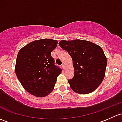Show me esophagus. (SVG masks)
<instances>
[{"mask_svg":"<svg viewBox=\"0 0 122 122\" xmlns=\"http://www.w3.org/2000/svg\"><path fill=\"white\" fill-rule=\"evenodd\" d=\"M62 68H63L64 70H65V69H66V67H65V64H62Z\"/></svg>","mask_w":122,"mask_h":122,"instance_id":"34e87169","label":"esophagus"}]
</instances>
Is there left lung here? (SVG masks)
Returning <instances> with one entry per match:
<instances>
[{"label":"left lung","instance_id":"8db88e82","mask_svg":"<svg viewBox=\"0 0 122 122\" xmlns=\"http://www.w3.org/2000/svg\"><path fill=\"white\" fill-rule=\"evenodd\" d=\"M60 47L72 58L74 76L68 80L70 87L79 94L94 91L104 79L107 58L98 45L82 40H61Z\"/></svg>","mask_w":122,"mask_h":122}]
</instances>
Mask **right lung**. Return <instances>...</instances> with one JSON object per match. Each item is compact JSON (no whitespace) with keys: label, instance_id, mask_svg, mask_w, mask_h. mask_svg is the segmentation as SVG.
<instances>
[{"label":"right lung","instance_id":"1","mask_svg":"<svg viewBox=\"0 0 122 122\" xmlns=\"http://www.w3.org/2000/svg\"><path fill=\"white\" fill-rule=\"evenodd\" d=\"M57 44L55 40H38L29 43L18 52L16 76L24 89L35 97L43 98L50 94L62 71L51 56Z\"/></svg>","mask_w":122,"mask_h":122}]
</instances>
